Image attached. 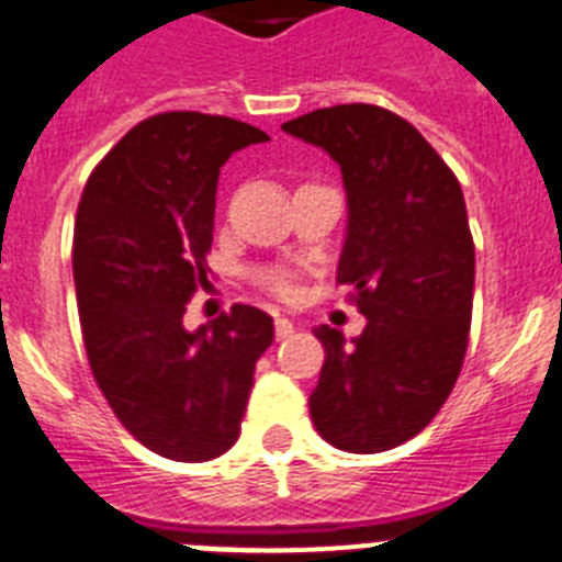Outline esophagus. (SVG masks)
Instances as JSON below:
<instances>
[{"mask_svg":"<svg viewBox=\"0 0 562 562\" xmlns=\"http://www.w3.org/2000/svg\"><path fill=\"white\" fill-rule=\"evenodd\" d=\"M292 331H295V324H292L290 317H276V337L278 340H284V337H290Z\"/></svg>","mask_w":562,"mask_h":562,"instance_id":"obj_1","label":"esophagus"}]
</instances>
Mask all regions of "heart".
Here are the masks:
<instances>
[{
	"label": "heart",
	"mask_w": 562,
	"mask_h": 562,
	"mask_svg": "<svg viewBox=\"0 0 562 562\" xmlns=\"http://www.w3.org/2000/svg\"><path fill=\"white\" fill-rule=\"evenodd\" d=\"M267 286H270L276 295H292V284H290V278L284 276V272H272L270 278H267Z\"/></svg>",
	"instance_id": "1"
}]
</instances>
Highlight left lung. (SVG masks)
<instances>
[{"instance_id":"8db88e82","label":"left lung","mask_w":562,"mask_h":562,"mask_svg":"<svg viewBox=\"0 0 562 562\" xmlns=\"http://www.w3.org/2000/svg\"><path fill=\"white\" fill-rule=\"evenodd\" d=\"M281 128L340 166L349 222L337 284L366 315L351 340L315 329L326 360L312 422L337 450L382 453L428 428L459 380L475 284L464 193L434 146L389 109L346 103Z\"/></svg>"}]
</instances>
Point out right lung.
Listing matches in <instances>:
<instances>
[{
  "mask_svg": "<svg viewBox=\"0 0 562 562\" xmlns=\"http://www.w3.org/2000/svg\"><path fill=\"white\" fill-rule=\"evenodd\" d=\"M267 140L222 114H154L83 188L72 276L89 369L123 428L166 459L211 461L236 445L272 342V317L245 304L196 331L182 326L207 286L220 168Z\"/></svg>",
  "mask_w": 562,
  "mask_h": 562,
  "instance_id": "1",
  "label": "right lung"
}]
</instances>
